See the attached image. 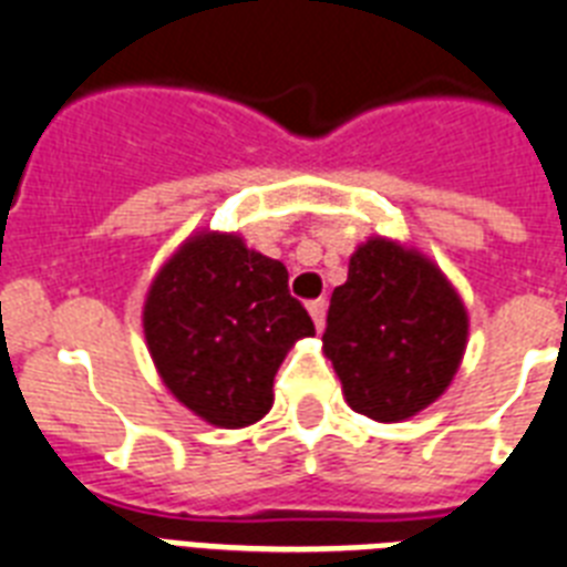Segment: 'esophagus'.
<instances>
[{
	"instance_id": "34e87169",
	"label": "esophagus",
	"mask_w": 567,
	"mask_h": 567,
	"mask_svg": "<svg viewBox=\"0 0 567 567\" xmlns=\"http://www.w3.org/2000/svg\"><path fill=\"white\" fill-rule=\"evenodd\" d=\"M308 315H311V320H315L317 331L323 329L326 326V299L323 297L311 299V302H308Z\"/></svg>"
}]
</instances>
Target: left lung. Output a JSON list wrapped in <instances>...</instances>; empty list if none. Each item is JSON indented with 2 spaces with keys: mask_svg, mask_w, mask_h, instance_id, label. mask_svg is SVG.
Listing matches in <instances>:
<instances>
[{
  "mask_svg": "<svg viewBox=\"0 0 567 567\" xmlns=\"http://www.w3.org/2000/svg\"><path fill=\"white\" fill-rule=\"evenodd\" d=\"M468 315L454 285L413 247L370 238L331 293L323 352L352 411L402 422L436 402L454 379Z\"/></svg>",
  "mask_w": 567,
  "mask_h": 567,
  "instance_id": "obj_1",
  "label": "left lung"
}]
</instances>
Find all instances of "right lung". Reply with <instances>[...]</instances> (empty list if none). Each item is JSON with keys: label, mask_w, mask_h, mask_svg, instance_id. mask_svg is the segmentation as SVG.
<instances>
[{"label": "right lung", "mask_w": 567, "mask_h": 567, "mask_svg": "<svg viewBox=\"0 0 567 567\" xmlns=\"http://www.w3.org/2000/svg\"><path fill=\"white\" fill-rule=\"evenodd\" d=\"M142 326L165 388L218 427L259 422L288 349L315 334L282 261L209 229L179 244L154 276Z\"/></svg>", "instance_id": "1"}]
</instances>
